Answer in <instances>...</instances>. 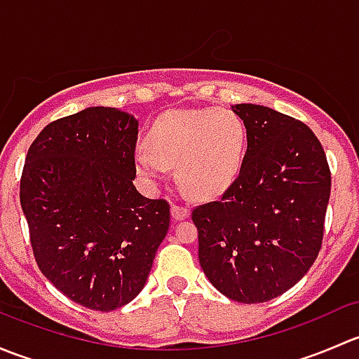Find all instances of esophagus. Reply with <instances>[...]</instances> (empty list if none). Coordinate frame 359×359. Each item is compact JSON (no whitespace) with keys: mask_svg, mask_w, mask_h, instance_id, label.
<instances>
[{"mask_svg":"<svg viewBox=\"0 0 359 359\" xmlns=\"http://www.w3.org/2000/svg\"><path fill=\"white\" fill-rule=\"evenodd\" d=\"M172 217L173 220H184L189 217V208L184 205H179V203H173L172 205Z\"/></svg>","mask_w":359,"mask_h":359,"instance_id":"esophagus-1","label":"esophagus"}]
</instances>
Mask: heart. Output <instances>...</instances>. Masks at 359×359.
Wrapping results in <instances>:
<instances>
[{"label":"heart","instance_id":"b5f03b06","mask_svg":"<svg viewBox=\"0 0 359 359\" xmlns=\"http://www.w3.org/2000/svg\"><path fill=\"white\" fill-rule=\"evenodd\" d=\"M149 147L135 151V168L156 182L177 165V179L196 198L226 191L238 177L247 132L240 116L227 109L170 111L151 126Z\"/></svg>","mask_w":359,"mask_h":359}]
</instances>
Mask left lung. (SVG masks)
Segmentation results:
<instances>
[{
    "label": "left lung",
    "mask_w": 359,
    "mask_h": 359,
    "mask_svg": "<svg viewBox=\"0 0 359 359\" xmlns=\"http://www.w3.org/2000/svg\"><path fill=\"white\" fill-rule=\"evenodd\" d=\"M233 111L247 128L240 173L191 217L210 283L236 302L259 304L292 288L316 260L332 175L306 123L255 104Z\"/></svg>",
    "instance_id": "obj_1"
}]
</instances>
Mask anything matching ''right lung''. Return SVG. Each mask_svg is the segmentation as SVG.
<instances>
[{"label":"right lung","instance_id":"obj_1","mask_svg":"<svg viewBox=\"0 0 359 359\" xmlns=\"http://www.w3.org/2000/svg\"><path fill=\"white\" fill-rule=\"evenodd\" d=\"M137 135L128 112L88 107L48 123L25 156L20 205L36 264L93 311L135 299L170 227L168 201L133 186Z\"/></svg>","mask_w":359,"mask_h":359}]
</instances>
